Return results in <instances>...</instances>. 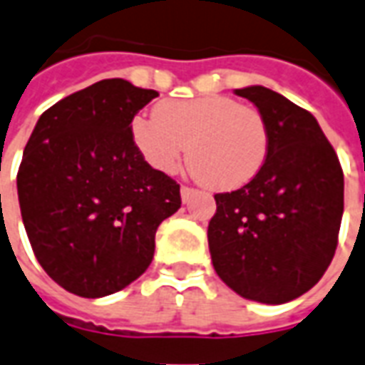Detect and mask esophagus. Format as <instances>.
<instances>
[{"mask_svg":"<svg viewBox=\"0 0 365 365\" xmlns=\"http://www.w3.org/2000/svg\"><path fill=\"white\" fill-rule=\"evenodd\" d=\"M194 192H196V190L190 188V186H182V188H180V198H182V202H188V198H190Z\"/></svg>","mask_w":365,"mask_h":365,"instance_id":"esophagus-1","label":"esophagus"}]
</instances>
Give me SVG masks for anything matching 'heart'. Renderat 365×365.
Instances as JSON below:
<instances>
[{"instance_id": "heart-1", "label": "heart", "mask_w": 365, "mask_h": 365, "mask_svg": "<svg viewBox=\"0 0 365 365\" xmlns=\"http://www.w3.org/2000/svg\"><path fill=\"white\" fill-rule=\"evenodd\" d=\"M153 115L134 117L130 136L155 171H177L186 146L190 169L215 190L240 188L264 167L269 133L256 108L212 94L160 101Z\"/></svg>"}]
</instances>
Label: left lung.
Here are the masks:
<instances>
[{
    "label": "left lung",
    "mask_w": 365,
    "mask_h": 365,
    "mask_svg": "<svg viewBox=\"0 0 365 365\" xmlns=\"http://www.w3.org/2000/svg\"><path fill=\"white\" fill-rule=\"evenodd\" d=\"M235 94L264 115V167L238 190L215 194L207 227L215 273L248 300L284 304L302 297L335 256L344 177L314 115L265 86Z\"/></svg>",
    "instance_id": "1"
}]
</instances>
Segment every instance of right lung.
<instances>
[{
  "label": "right lung",
  "instance_id": "1",
  "mask_svg": "<svg viewBox=\"0 0 365 365\" xmlns=\"http://www.w3.org/2000/svg\"><path fill=\"white\" fill-rule=\"evenodd\" d=\"M155 90L106 78L43 111L24 148L16 192L34 256L59 287L101 298L152 264L155 231L180 186L136 150L130 123Z\"/></svg>",
  "mask_w": 365,
  "mask_h": 365
}]
</instances>
